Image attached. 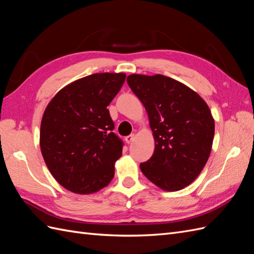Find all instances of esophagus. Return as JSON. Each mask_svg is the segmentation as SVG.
<instances>
[{"label": "esophagus", "mask_w": 254, "mask_h": 254, "mask_svg": "<svg viewBox=\"0 0 254 254\" xmlns=\"http://www.w3.org/2000/svg\"><path fill=\"white\" fill-rule=\"evenodd\" d=\"M134 138H135V135L134 134L128 135V136H127V137H126V142H127V144H131V142L134 140Z\"/></svg>", "instance_id": "obj_1"}]
</instances>
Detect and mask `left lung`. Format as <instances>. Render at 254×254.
Returning a JSON list of instances; mask_svg holds the SVG:
<instances>
[{"mask_svg":"<svg viewBox=\"0 0 254 254\" xmlns=\"http://www.w3.org/2000/svg\"><path fill=\"white\" fill-rule=\"evenodd\" d=\"M128 87L148 114L155 148L139 165L142 174L164 191L192 184L206 165L214 136V120L201 97L164 75L127 76Z\"/></svg>","mask_w":254,"mask_h":254,"instance_id":"obj_1","label":"left lung"}]
</instances>
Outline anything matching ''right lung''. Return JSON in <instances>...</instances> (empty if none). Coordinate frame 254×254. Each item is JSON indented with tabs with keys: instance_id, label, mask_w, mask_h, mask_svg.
<instances>
[{
	"instance_id": "1",
	"label": "right lung",
	"mask_w": 254,
	"mask_h": 254,
	"mask_svg": "<svg viewBox=\"0 0 254 254\" xmlns=\"http://www.w3.org/2000/svg\"><path fill=\"white\" fill-rule=\"evenodd\" d=\"M125 73H100L61 89L45 109L40 133L43 158L55 179L77 194L109 185L122 140L107 106L126 80Z\"/></svg>"
}]
</instances>
